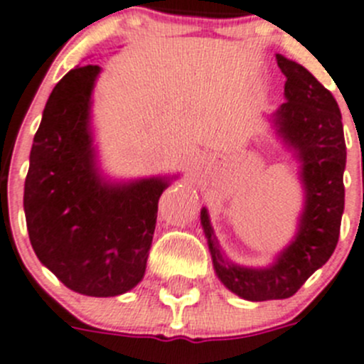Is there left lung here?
Wrapping results in <instances>:
<instances>
[{"label":"left lung","mask_w":364,"mask_h":364,"mask_svg":"<svg viewBox=\"0 0 364 364\" xmlns=\"http://www.w3.org/2000/svg\"><path fill=\"white\" fill-rule=\"evenodd\" d=\"M277 63L285 75V102L269 122L282 145L300 163L298 176L304 190V208L293 240L269 266H240L220 250L208 210L201 208V226L217 278L250 301L293 296L334 253L345 208L346 145L338 102L301 64L280 53Z\"/></svg>","instance_id":"8db88e82"}]
</instances>
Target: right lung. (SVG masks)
<instances>
[{"label": "right lung", "instance_id": "obj_1", "mask_svg": "<svg viewBox=\"0 0 364 364\" xmlns=\"http://www.w3.org/2000/svg\"><path fill=\"white\" fill-rule=\"evenodd\" d=\"M100 71L93 64L73 68L50 93L33 136L23 206L41 264L68 289L107 298L144 278L159 196L178 176H104L91 127Z\"/></svg>", "mask_w": 364, "mask_h": 364}]
</instances>
